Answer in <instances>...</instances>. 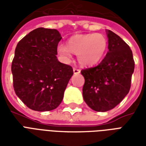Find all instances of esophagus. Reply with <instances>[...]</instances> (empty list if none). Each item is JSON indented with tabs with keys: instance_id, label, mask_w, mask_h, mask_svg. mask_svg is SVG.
<instances>
[{
	"instance_id": "1",
	"label": "esophagus",
	"mask_w": 146,
	"mask_h": 146,
	"mask_svg": "<svg viewBox=\"0 0 146 146\" xmlns=\"http://www.w3.org/2000/svg\"><path fill=\"white\" fill-rule=\"evenodd\" d=\"M80 73V70L79 69H76V68H73V73L74 74H79Z\"/></svg>"
}]
</instances>
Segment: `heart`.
Listing matches in <instances>:
<instances>
[{
  "mask_svg": "<svg viewBox=\"0 0 146 146\" xmlns=\"http://www.w3.org/2000/svg\"><path fill=\"white\" fill-rule=\"evenodd\" d=\"M107 47V39L103 34H77L70 37L67 45H58L57 52L65 62H70L74 53L77 55V60L81 66H91L103 58Z\"/></svg>",
  "mask_w": 146,
  "mask_h": 146,
  "instance_id": "b5f03b06",
  "label": "heart"
}]
</instances>
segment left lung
I'll list each match as a JSON object with an SVG mask.
<instances>
[{
  "label": "left lung",
  "instance_id": "8db88e82",
  "mask_svg": "<svg viewBox=\"0 0 146 146\" xmlns=\"http://www.w3.org/2000/svg\"><path fill=\"white\" fill-rule=\"evenodd\" d=\"M108 51L97 66L81 70L84 100L97 112L116 107L128 94L135 70L132 51L118 35L106 30Z\"/></svg>",
  "mask_w": 146,
  "mask_h": 146
}]
</instances>
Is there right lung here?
I'll use <instances>...</instances> for the list:
<instances>
[{
  "label": "right lung",
  "instance_id": "1",
  "mask_svg": "<svg viewBox=\"0 0 146 146\" xmlns=\"http://www.w3.org/2000/svg\"><path fill=\"white\" fill-rule=\"evenodd\" d=\"M57 30L40 27L18 43L11 63L15 94L35 111L53 110L60 105L73 76V68L58 60Z\"/></svg>",
  "mask_w": 146,
  "mask_h": 146
}]
</instances>
